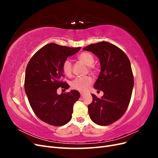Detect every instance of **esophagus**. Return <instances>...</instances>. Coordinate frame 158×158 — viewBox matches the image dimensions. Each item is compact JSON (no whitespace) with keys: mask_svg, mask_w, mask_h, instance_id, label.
Returning <instances> with one entry per match:
<instances>
[{"mask_svg":"<svg viewBox=\"0 0 158 158\" xmlns=\"http://www.w3.org/2000/svg\"><path fill=\"white\" fill-rule=\"evenodd\" d=\"M80 95L82 97H83V96H84V95H85V94L83 93V92H80Z\"/></svg>","mask_w":158,"mask_h":158,"instance_id":"34e87169","label":"esophagus"}]
</instances>
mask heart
I'll list each match as a JSON object with an SVG mask.
<instances>
[{"mask_svg": "<svg viewBox=\"0 0 158 158\" xmlns=\"http://www.w3.org/2000/svg\"><path fill=\"white\" fill-rule=\"evenodd\" d=\"M78 60L81 63L88 66V69L90 71L95 72V69L92 64H94L95 59L92 54L89 52H83L78 56ZM63 73L67 76H70L73 70V65L69 60H66L62 66ZM92 84V78L90 76H84L74 79L70 82V86L72 89L79 91V92H85L88 88Z\"/></svg>", "mask_w": 158, "mask_h": 158, "instance_id": "obj_1", "label": "heart"}]
</instances>
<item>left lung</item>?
<instances>
[{
    "label": "left lung",
    "instance_id": "left-lung-1",
    "mask_svg": "<svg viewBox=\"0 0 158 158\" xmlns=\"http://www.w3.org/2000/svg\"><path fill=\"white\" fill-rule=\"evenodd\" d=\"M83 49L99 59L101 71L94 88L104 94L101 98L92 94L93 101L88 106L89 117L97 125H111L125 114L131 101L134 77L130 60L121 49L109 42L91 44Z\"/></svg>",
    "mask_w": 158,
    "mask_h": 158
}]
</instances>
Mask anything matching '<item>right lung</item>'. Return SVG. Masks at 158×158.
<instances>
[{
  "instance_id": "add662e5",
  "label": "right lung",
  "mask_w": 158,
  "mask_h": 158,
  "mask_svg": "<svg viewBox=\"0 0 158 158\" xmlns=\"http://www.w3.org/2000/svg\"><path fill=\"white\" fill-rule=\"evenodd\" d=\"M80 49L49 44L37 51L27 64L24 88L28 101L36 116L49 125L59 127L69 123L74 104L80 97L76 90L60 95L56 93L60 87L69 88L61 81L64 77L62 66Z\"/></svg>"
}]
</instances>
